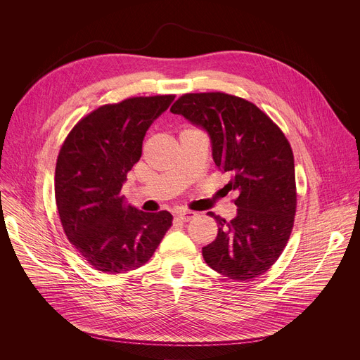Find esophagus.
Wrapping results in <instances>:
<instances>
[{"instance_id": "34e87169", "label": "esophagus", "mask_w": 360, "mask_h": 360, "mask_svg": "<svg viewBox=\"0 0 360 360\" xmlns=\"http://www.w3.org/2000/svg\"><path fill=\"white\" fill-rule=\"evenodd\" d=\"M195 217H196V212H193V211H179L176 214V218L182 222H188V221L193 219Z\"/></svg>"}]
</instances>
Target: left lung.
<instances>
[{
	"mask_svg": "<svg viewBox=\"0 0 360 360\" xmlns=\"http://www.w3.org/2000/svg\"><path fill=\"white\" fill-rule=\"evenodd\" d=\"M208 134L215 165L228 174L236 217H214L218 236L202 248L214 271L233 281L265 274L281 256L293 228V153L283 132L252 102L224 92L185 94L171 108Z\"/></svg>",
	"mask_w": 360,
	"mask_h": 360,
	"instance_id": "8db88e82",
	"label": "left lung"
}]
</instances>
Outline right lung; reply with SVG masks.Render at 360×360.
Returning <instances> with one entry per match:
<instances>
[{
	"label": "right lung",
	"mask_w": 360,
	"mask_h": 360,
	"mask_svg": "<svg viewBox=\"0 0 360 360\" xmlns=\"http://www.w3.org/2000/svg\"><path fill=\"white\" fill-rule=\"evenodd\" d=\"M174 95L104 105L67 136L56 168V200L65 235L96 271L125 274L149 261L172 225L168 211L143 212L121 195L142 155L146 131Z\"/></svg>",
	"instance_id": "right-lung-1"
}]
</instances>
